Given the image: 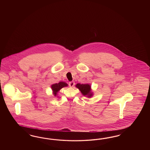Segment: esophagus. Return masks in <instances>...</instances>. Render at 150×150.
I'll return each mask as SVG.
<instances>
[{
  "mask_svg": "<svg viewBox=\"0 0 150 150\" xmlns=\"http://www.w3.org/2000/svg\"><path fill=\"white\" fill-rule=\"evenodd\" d=\"M69 85L70 87H73L74 86V85H75V82H74V81L69 82Z\"/></svg>",
  "mask_w": 150,
  "mask_h": 150,
  "instance_id": "1",
  "label": "esophagus"
}]
</instances>
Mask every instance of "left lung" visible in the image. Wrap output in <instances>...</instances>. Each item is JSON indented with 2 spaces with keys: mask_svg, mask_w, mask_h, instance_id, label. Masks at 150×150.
<instances>
[{
  "mask_svg": "<svg viewBox=\"0 0 150 150\" xmlns=\"http://www.w3.org/2000/svg\"><path fill=\"white\" fill-rule=\"evenodd\" d=\"M76 87L81 91L82 94L88 98L91 97L93 93L91 92V86L89 84H80L77 83Z\"/></svg>",
  "mask_w": 150,
  "mask_h": 150,
  "instance_id": "1",
  "label": "left lung"
}]
</instances>
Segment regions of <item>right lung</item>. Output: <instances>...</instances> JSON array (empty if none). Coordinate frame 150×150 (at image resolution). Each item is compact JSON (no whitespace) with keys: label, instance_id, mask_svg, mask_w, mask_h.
<instances>
[{"label":"right lung","instance_id":"obj_1","mask_svg":"<svg viewBox=\"0 0 150 150\" xmlns=\"http://www.w3.org/2000/svg\"><path fill=\"white\" fill-rule=\"evenodd\" d=\"M68 86V84L64 82H60L58 83H54L51 86V88L52 89L53 93L55 96L57 95V93L59 92L60 90H61L63 87Z\"/></svg>","mask_w":150,"mask_h":150}]
</instances>
